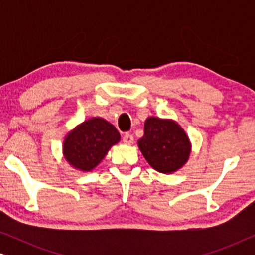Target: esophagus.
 I'll use <instances>...</instances> for the list:
<instances>
[{
    "instance_id": "1",
    "label": "esophagus",
    "mask_w": 255,
    "mask_h": 255,
    "mask_svg": "<svg viewBox=\"0 0 255 255\" xmlns=\"http://www.w3.org/2000/svg\"><path fill=\"white\" fill-rule=\"evenodd\" d=\"M133 141H134V138H133V135H132V134L125 133L123 135V142H124V144L132 145V144H133Z\"/></svg>"
}]
</instances>
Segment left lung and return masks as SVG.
Segmentation results:
<instances>
[{
  "label": "left lung",
  "mask_w": 255,
  "mask_h": 255,
  "mask_svg": "<svg viewBox=\"0 0 255 255\" xmlns=\"http://www.w3.org/2000/svg\"><path fill=\"white\" fill-rule=\"evenodd\" d=\"M138 147L152 168L162 174H172L188 161L191 151L189 138L173 120L148 117L145 121L144 135Z\"/></svg>",
  "instance_id": "left-lung-1"
}]
</instances>
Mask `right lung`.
<instances>
[{"mask_svg":"<svg viewBox=\"0 0 255 255\" xmlns=\"http://www.w3.org/2000/svg\"><path fill=\"white\" fill-rule=\"evenodd\" d=\"M120 140V132L113 124L101 117H93L68 132L62 153L73 168L90 172Z\"/></svg>","mask_w":255,"mask_h":255,"instance_id":"add662e5","label":"right lung"}]
</instances>
